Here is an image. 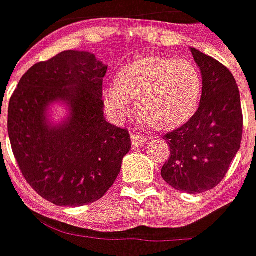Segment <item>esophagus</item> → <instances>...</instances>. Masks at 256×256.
<instances>
[{
  "label": "esophagus",
  "mask_w": 256,
  "mask_h": 256,
  "mask_svg": "<svg viewBox=\"0 0 256 256\" xmlns=\"http://www.w3.org/2000/svg\"><path fill=\"white\" fill-rule=\"evenodd\" d=\"M131 141H132L134 148H141V146H144L146 144L148 140L145 136H142V135H135V134H132L131 135Z\"/></svg>",
  "instance_id": "esophagus-1"
}]
</instances>
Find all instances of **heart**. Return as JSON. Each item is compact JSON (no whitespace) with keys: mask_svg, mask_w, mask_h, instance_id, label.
Returning <instances> with one entry per match:
<instances>
[{"mask_svg":"<svg viewBox=\"0 0 256 256\" xmlns=\"http://www.w3.org/2000/svg\"><path fill=\"white\" fill-rule=\"evenodd\" d=\"M201 94V74L191 61L145 56L124 65L102 96L115 118H122L135 100V110L146 122L168 131L191 118Z\"/></svg>","mask_w":256,"mask_h":256,"instance_id":"b5f03b06","label":"heart"}]
</instances>
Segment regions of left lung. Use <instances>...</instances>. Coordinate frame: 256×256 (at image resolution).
Segmentation results:
<instances>
[{"instance_id": "1", "label": "left lung", "mask_w": 256, "mask_h": 256, "mask_svg": "<svg viewBox=\"0 0 256 256\" xmlns=\"http://www.w3.org/2000/svg\"><path fill=\"white\" fill-rule=\"evenodd\" d=\"M191 52L202 75L201 102L188 122L164 136L171 155L161 176L178 191L202 194L224 180L241 148V96L226 66L195 48Z\"/></svg>"}]
</instances>
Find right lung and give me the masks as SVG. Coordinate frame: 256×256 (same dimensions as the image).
I'll return each mask as SVG.
<instances>
[{
	"instance_id": "obj_1",
	"label": "right lung",
	"mask_w": 256,
	"mask_h": 256,
	"mask_svg": "<svg viewBox=\"0 0 256 256\" xmlns=\"http://www.w3.org/2000/svg\"><path fill=\"white\" fill-rule=\"evenodd\" d=\"M106 68L91 52L64 51L31 66L10 100L8 135L18 166L36 194L55 205L101 200L131 150L128 131L104 116ZM58 102L68 115L54 124L49 110Z\"/></svg>"
}]
</instances>
